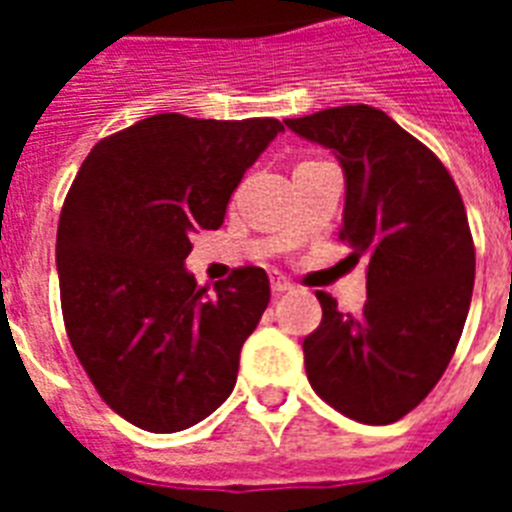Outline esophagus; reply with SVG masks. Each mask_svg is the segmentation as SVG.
Masks as SVG:
<instances>
[{
  "instance_id": "1",
  "label": "esophagus",
  "mask_w": 512,
  "mask_h": 512,
  "mask_svg": "<svg viewBox=\"0 0 512 512\" xmlns=\"http://www.w3.org/2000/svg\"><path fill=\"white\" fill-rule=\"evenodd\" d=\"M271 289H273V295H284V292H292V284H289L287 279L276 276V279H271Z\"/></svg>"
}]
</instances>
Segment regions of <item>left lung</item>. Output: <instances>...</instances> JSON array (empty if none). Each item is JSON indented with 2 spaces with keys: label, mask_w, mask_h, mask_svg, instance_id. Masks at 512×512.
<instances>
[{
  "label": "left lung",
  "mask_w": 512,
  "mask_h": 512,
  "mask_svg": "<svg viewBox=\"0 0 512 512\" xmlns=\"http://www.w3.org/2000/svg\"><path fill=\"white\" fill-rule=\"evenodd\" d=\"M337 156L345 175L340 239L366 263V303L340 313L319 292L321 324L303 340L311 388L356 422L409 414L452 361L468 319L476 249L452 175L372 106L284 122Z\"/></svg>",
  "instance_id": "obj_1"
}]
</instances>
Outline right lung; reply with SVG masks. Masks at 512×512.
<instances>
[{
    "label": "right lung",
    "mask_w": 512,
    "mask_h": 512,
    "mask_svg": "<svg viewBox=\"0 0 512 512\" xmlns=\"http://www.w3.org/2000/svg\"><path fill=\"white\" fill-rule=\"evenodd\" d=\"M279 132V119L148 116L100 140L68 191L55 244L68 340L100 398L148 433L191 428L236 385L268 276L239 268L209 295L185 257Z\"/></svg>",
    "instance_id": "add662e5"
}]
</instances>
